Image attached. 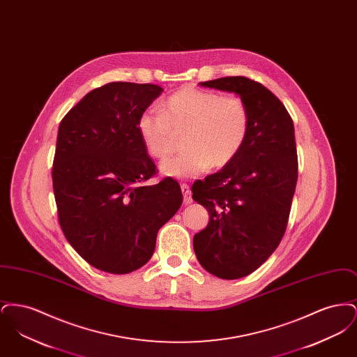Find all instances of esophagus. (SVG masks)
Wrapping results in <instances>:
<instances>
[{"mask_svg": "<svg viewBox=\"0 0 357 357\" xmlns=\"http://www.w3.org/2000/svg\"><path fill=\"white\" fill-rule=\"evenodd\" d=\"M182 188V192H183V198H185V204H190L192 202V198H191V191H190V187L186 183H182L181 185Z\"/></svg>", "mask_w": 357, "mask_h": 357, "instance_id": "1", "label": "esophagus"}]
</instances>
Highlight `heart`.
Instances as JSON below:
<instances>
[{
	"label": "heart",
	"mask_w": 357,
	"mask_h": 357,
	"mask_svg": "<svg viewBox=\"0 0 357 357\" xmlns=\"http://www.w3.org/2000/svg\"><path fill=\"white\" fill-rule=\"evenodd\" d=\"M250 130L246 102L236 95H221L194 86L172 93L159 109H146L137 119L142 142L155 159L163 160L183 134V153L166 160L163 175L188 179L210 167L230 165L243 149Z\"/></svg>",
	"instance_id": "b5f03b06"
}]
</instances>
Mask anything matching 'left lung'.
Wrapping results in <instances>:
<instances>
[{
  "label": "left lung",
  "mask_w": 357,
  "mask_h": 357,
  "mask_svg": "<svg viewBox=\"0 0 357 357\" xmlns=\"http://www.w3.org/2000/svg\"><path fill=\"white\" fill-rule=\"evenodd\" d=\"M199 84L237 93L250 114L237 158L191 187L192 199L210 215L194 236L195 255L207 272L236 280L258 269L285 234L298 175L294 126L280 99L252 79L227 76Z\"/></svg>",
  "instance_id": "obj_1"
}]
</instances>
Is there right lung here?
I'll return each instance as SVG.
<instances>
[{
    "instance_id": "obj_1",
    "label": "right lung",
    "mask_w": 357,
    "mask_h": 357,
    "mask_svg": "<svg viewBox=\"0 0 357 357\" xmlns=\"http://www.w3.org/2000/svg\"><path fill=\"white\" fill-rule=\"evenodd\" d=\"M155 84L115 82L77 102L59 126L52 167L59 222L93 268L127 274L153 257L159 229L183 202L170 176L156 175L137 119L162 93Z\"/></svg>"
}]
</instances>
